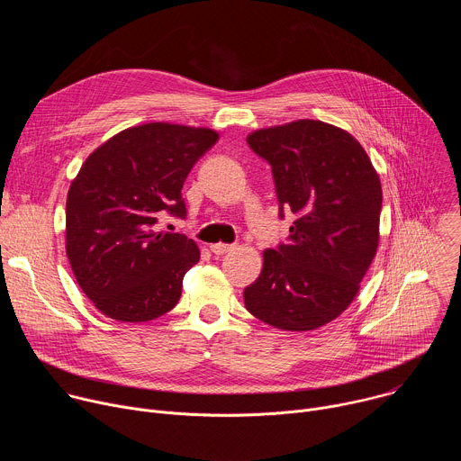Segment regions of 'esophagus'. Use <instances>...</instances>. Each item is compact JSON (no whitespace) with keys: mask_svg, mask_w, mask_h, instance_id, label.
I'll use <instances>...</instances> for the list:
<instances>
[{"mask_svg":"<svg viewBox=\"0 0 461 461\" xmlns=\"http://www.w3.org/2000/svg\"><path fill=\"white\" fill-rule=\"evenodd\" d=\"M210 249L215 253V255H224L228 251L233 249V244H224V242H217V244H212Z\"/></svg>","mask_w":461,"mask_h":461,"instance_id":"esophagus-1","label":"esophagus"}]
</instances>
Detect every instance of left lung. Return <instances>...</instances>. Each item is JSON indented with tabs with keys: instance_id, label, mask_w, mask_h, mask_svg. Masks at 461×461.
Here are the masks:
<instances>
[{
	"instance_id": "obj_1",
	"label": "left lung",
	"mask_w": 461,
	"mask_h": 461,
	"mask_svg": "<svg viewBox=\"0 0 461 461\" xmlns=\"http://www.w3.org/2000/svg\"><path fill=\"white\" fill-rule=\"evenodd\" d=\"M246 142L272 166L281 217H297L288 242L262 253L246 310L281 330H315L350 306L375 257L379 175L348 131L321 120L257 129Z\"/></svg>"
}]
</instances>
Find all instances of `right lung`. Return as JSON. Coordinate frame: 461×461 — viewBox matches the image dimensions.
Listing matches in <instances>:
<instances>
[{"mask_svg":"<svg viewBox=\"0 0 461 461\" xmlns=\"http://www.w3.org/2000/svg\"><path fill=\"white\" fill-rule=\"evenodd\" d=\"M217 140L208 127L151 122L120 131L82 164L65 206V251L104 315L146 322L178 303L201 251L153 226L164 213L185 217L184 180Z\"/></svg>","mask_w":461,"mask_h":461,"instance_id":"right-lung-1","label":"right lung"}]
</instances>
